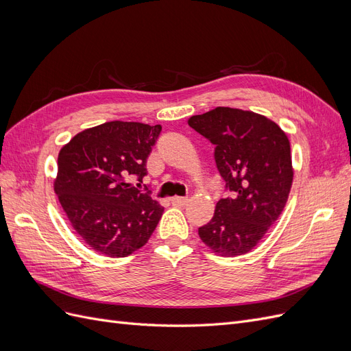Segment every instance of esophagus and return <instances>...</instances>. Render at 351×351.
Here are the masks:
<instances>
[{
  "label": "esophagus",
  "instance_id": "esophagus-1",
  "mask_svg": "<svg viewBox=\"0 0 351 351\" xmlns=\"http://www.w3.org/2000/svg\"><path fill=\"white\" fill-rule=\"evenodd\" d=\"M189 202V197H182V196H176V197H171V204L174 206H184Z\"/></svg>",
  "mask_w": 351,
  "mask_h": 351
}]
</instances>
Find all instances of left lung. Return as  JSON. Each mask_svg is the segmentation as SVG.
<instances>
[{"label":"left lung","mask_w":351,"mask_h":351,"mask_svg":"<svg viewBox=\"0 0 351 351\" xmlns=\"http://www.w3.org/2000/svg\"><path fill=\"white\" fill-rule=\"evenodd\" d=\"M189 125L215 145V164L231 193L217 202L214 217L199 227V237L221 256L247 253L289 199V137L267 117L228 107L190 117Z\"/></svg>","instance_id":"8db88e82"}]
</instances>
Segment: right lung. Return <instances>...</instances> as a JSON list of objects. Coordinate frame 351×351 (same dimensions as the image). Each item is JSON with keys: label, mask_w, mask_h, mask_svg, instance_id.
I'll return each instance as SVG.
<instances>
[{"label": "right lung", "mask_w": 351, "mask_h": 351, "mask_svg": "<svg viewBox=\"0 0 351 351\" xmlns=\"http://www.w3.org/2000/svg\"><path fill=\"white\" fill-rule=\"evenodd\" d=\"M161 130L159 124L110 121L77 133L60 151L54 190L73 228L93 250L129 256L152 236L164 208L149 189L130 180L142 183Z\"/></svg>", "instance_id": "1"}]
</instances>
